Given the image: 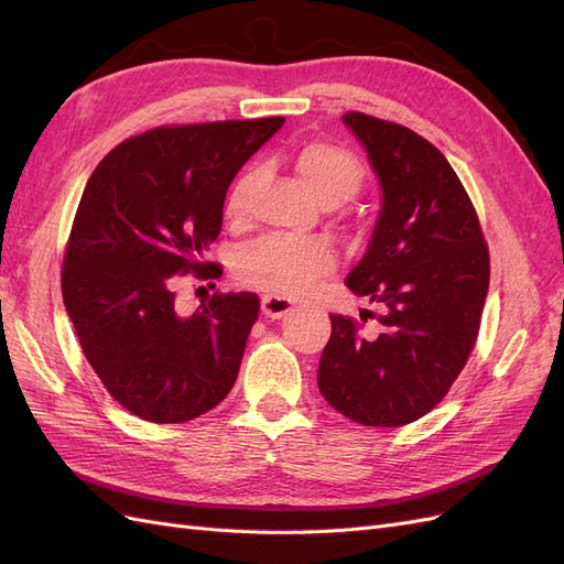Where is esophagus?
Listing matches in <instances>:
<instances>
[{
    "label": "esophagus",
    "instance_id": "1",
    "mask_svg": "<svg viewBox=\"0 0 564 564\" xmlns=\"http://www.w3.org/2000/svg\"><path fill=\"white\" fill-rule=\"evenodd\" d=\"M292 308H294L292 301L284 299V296L265 294V296L261 299V313H263L265 317H270V319H280V317H284Z\"/></svg>",
    "mask_w": 564,
    "mask_h": 564
}]
</instances>
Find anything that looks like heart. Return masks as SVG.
Returning a JSON list of instances; mask_svg holds the SVG:
<instances>
[{
    "mask_svg": "<svg viewBox=\"0 0 564 564\" xmlns=\"http://www.w3.org/2000/svg\"><path fill=\"white\" fill-rule=\"evenodd\" d=\"M294 172L308 193L327 207L350 199L360 191L365 169L352 152L332 143H303L294 152ZM253 187V169L237 178L228 193L226 212L230 218H240L247 209V199ZM336 256L327 242L308 240L292 242L282 237H265L245 249L237 261V278L242 284L263 289L275 296H303L315 282L332 272Z\"/></svg>",
    "mask_w": 564,
    "mask_h": 564,
    "instance_id": "1",
    "label": "heart"
}]
</instances>
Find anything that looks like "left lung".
Instances as JSON below:
<instances>
[{
	"instance_id": "1",
	"label": "left lung",
	"mask_w": 564,
	"mask_h": 564,
	"mask_svg": "<svg viewBox=\"0 0 564 564\" xmlns=\"http://www.w3.org/2000/svg\"><path fill=\"white\" fill-rule=\"evenodd\" d=\"M344 124L381 185V212L346 284L383 313L377 329L329 317L317 386L344 416L395 429L429 414L464 369L480 329L489 253L464 185L433 143L365 112L344 115Z\"/></svg>"
}]
</instances>
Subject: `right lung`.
Wrapping results in <instances>:
<instances>
[{
  "label": "right lung",
  "mask_w": 564,
  "mask_h": 564,
  "mask_svg": "<svg viewBox=\"0 0 564 564\" xmlns=\"http://www.w3.org/2000/svg\"><path fill=\"white\" fill-rule=\"evenodd\" d=\"M284 117L160 127L119 143L84 187L63 265V303L110 395L152 423L224 402L259 317L251 292L181 313V272L220 278L207 251L226 193Z\"/></svg>",
  "instance_id": "obj_1"
}]
</instances>
